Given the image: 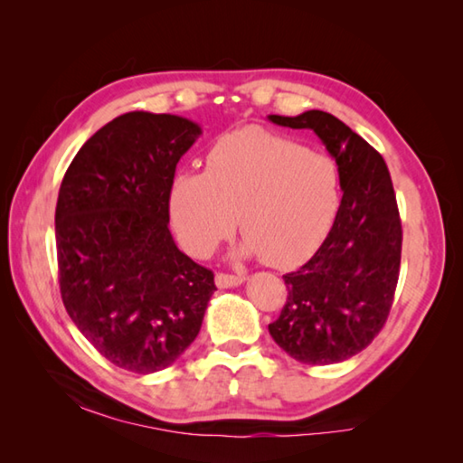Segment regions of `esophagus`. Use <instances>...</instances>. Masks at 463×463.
<instances>
[{
	"mask_svg": "<svg viewBox=\"0 0 463 463\" xmlns=\"http://www.w3.org/2000/svg\"><path fill=\"white\" fill-rule=\"evenodd\" d=\"M216 286L218 288H234V286H241L245 278L242 276H232V273H216Z\"/></svg>",
	"mask_w": 463,
	"mask_h": 463,
	"instance_id": "obj_1",
	"label": "esophagus"
}]
</instances>
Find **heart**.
Wrapping results in <instances>:
<instances>
[{"mask_svg":"<svg viewBox=\"0 0 463 463\" xmlns=\"http://www.w3.org/2000/svg\"><path fill=\"white\" fill-rule=\"evenodd\" d=\"M339 171L326 155L263 128L222 137L206 171H179L169 213L182 245L208 257L241 224L245 253L271 268L307 261L339 208Z\"/></svg>","mask_w":463,"mask_h":463,"instance_id":"1","label":"heart"}]
</instances>
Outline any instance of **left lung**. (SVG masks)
<instances>
[{
	"label": "left lung",
	"instance_id": "1",
	"mask_svg": "<svg viewBox=\"0 0 463 463\" xmlns=\"http://www.w3.org/2000/svg\"><path fill=\"white\" fill-rule=\"evenodd\" d=\"M269 120L315 130L336 161L343 190L323 245L284 276L288 298L269 335L296 362L339 364L373 341L394 302L402 224L390 171L382 155L333 114L308 109Z\"/></svg>",
	"mask_w": 463,
	"mask_h": 463
}]
</instances>
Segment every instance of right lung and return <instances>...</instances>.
<instances>
[{"mask_svg":"<svg viewBox=\"0 0 463 463\" xmlns=\"http://www.w3.org/2000/svg\"><path fill=\"white\" fill-rule=\"evenodd\" d=\"M202 135L171 114L128 112L101 127L62 177L54 232L62 304L109 364L165 370L200 333L214 273L177 249L169 192Z\"/></svg>","mask_w":463,"mask_h":463,"instance_id":"add662e5","label":"right lung"}]
</instances>
